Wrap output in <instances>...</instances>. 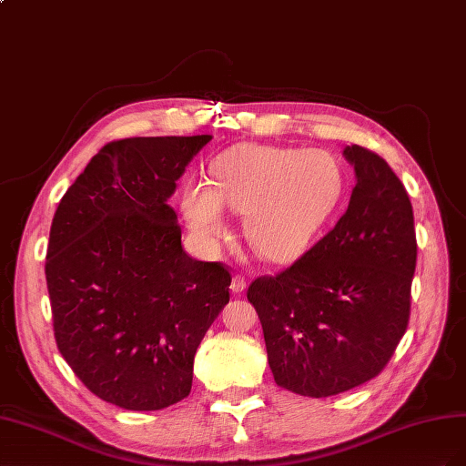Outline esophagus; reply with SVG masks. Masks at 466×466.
Here are the masks:
<instances>
[{
	"mask_svg": "<svg viewBox=\"0 0 466 466\" xmlns=\"http://www.w3.org/2000/svg\"><path fill=\"white\" fill-rule=\"evenodd\" d=\"M230 290H232V295H242V292L246 290V279L242 277V275H236V277H232V283H230Z\"/></svg>",
	"mask_w": 466,
	"mask_h": 466,
	"instance_id": "34e87169",
	"label": "esophagus"
}]
</instances>
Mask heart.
I'll return each instance as SVG.
<instances>
[{"instance_id":"1","label":"heart","mask_w":466,"mask_h":466,"mask_svg":"<svg viewBox=\"0 0 466 466\" xmlns=\"http://www.w3.org/2000/svg\"><path fill=\"white\" fill-rule=\"evenodd\" d=\"M341 171L324 150L244 144L212 164V185L187 181L181 210L203 246L226 234V208L246 215L249 246L273 263L300 258L338 207Z\"/></svg>"}]
</instances>
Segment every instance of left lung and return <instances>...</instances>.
<instances>
[{
  "instance_id": "left-lung-1",
  "label": "left lung",
  "mask_w": 466,
  "mask_h": 466,
  "mask_svg": "<svg viewBox=\"0 0 466 466\" xmlns=\"http://www.w3.org/2000/svg\"><path fill=\"white\" fill-rule=\"evenodd\" d=\"M355 187L345 215L277 277L248 289L275 382L326 398L377 377L402 339L416 271L414 210L390 166L345 146Z\"/></svg>"
}]
</instances>
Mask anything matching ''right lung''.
<instances>
[{
	"mask_svg": "<svg viewBox=\"0 0 466 466\" xmlns=\"http://www.w3.org/2000/svg\"><path fill=\"white\" fill-rule=\"evenodd\" d=\"M210 140L103 146L52 218L45 273L58 350L93 394L118 408L152 411L187 398L198 343L230 300V273L187 256L167 205Z\"/></svg>",
	"mask_w": 466,
	"mask_h": 466,
	"instance_id": "obj_1",
	"label": "right lung"
}]
</instances>
